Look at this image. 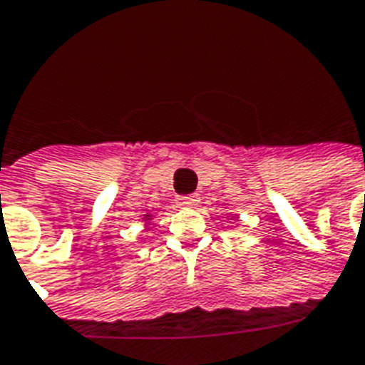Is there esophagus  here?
Listing matches in <instances>:
<instances>
[{
    "instance_id": "obj_1",
    "label": "esophagus",
    "mask_w": 365,
    "mask_h": 365,
    "mask_svg": "<svg viewBox=\"0 0 365 365\" xmlns=\"http://www.w3.org/2000/svg\"><path fill=\"white\" fill-rule=\"evenodd\" d=\"M198 202V194H186V196H179V198H177V204L182 205V207H194Z\"/></svg>"
}]
</instances>
